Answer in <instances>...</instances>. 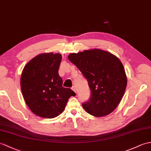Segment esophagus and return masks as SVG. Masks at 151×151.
<instances>
[{"instance_id":"esophagus-1","label":"esophagus","mask_w":151,"mask_h":151,"mask_svg":"<svg viewBox=\"0 0 151 151\" xmlns=\"http://www.w3.org/2000/svg\"><path fill=\"white\" fill-rule=\"evenodd\" d=\"M71 89L73 91H75V92L76 93V87H75V86H73V87H71Z\"/></svg>"}]
</instances>
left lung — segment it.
Wrapping results in <instances>:
<instances>
[{
	"instance_id": "left-lung-1",
	"label": "left lung",
	"mask_w": 151,
	"mask_h": 151,
	"mask_svg": "<svg viewBox=\"0 0 151 151\" xmlns=\"http://www.w3.org/2000/svg\"><path fill=\"white\" fill-rule=\"evenodd\" d=\"M68 59L88 82L91 98L82 104L87 113L101 117L114 111L124 95L127 82L120 59L100 49L69 54Z\"/></svg>"
}]
</instances>
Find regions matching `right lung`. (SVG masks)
Listing matches in <instances>:
<instances>
[{
	"label": "right lung",
	"instance_id": "right-lung-1",
	"mask_svg": "<svg viewBox=\"0 0 151 151\" xmlns=\"http://www.w3.org/2000/svg\"><path fill=\"white\" fill-rule=\"evenodd\" d=\"M61 61L60 53L44 52L31 59L22 70L20 87L24 101L40 117L58 116L69 98L76 95L71 89L62 87V79L58 75Z\"/></svg>",
	"mask_w": 151,
	"mask_h": 151
}]
</instances>
